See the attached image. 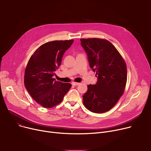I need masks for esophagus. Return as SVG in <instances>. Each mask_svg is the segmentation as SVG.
I'll return each mask as SVG.
<instances>
[{"mask_svg":"<svg viewBox=\"0 0 151 151\" xmlns=\"http://www.w3.org/2000/svg\"><path fill=\"white\" fill-rule=\"evenodd\" d=\"M71 84H72L73 86H78L80 84V83H76V82H73L72 83H71Z\"/></svg>","mask_w":151,"mask_h":151,"instance_id":"esophagus-1","label":"esophagus"}]
</instances>
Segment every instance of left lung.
Listing matches in <instances>:
<instances>
[{
    "label": "left lung",
    "instance_id": "8db88e82",
    "mask_svg": "<svg viewBox=\"0 0 151 151\" xmlns=\"http://www.w3.org/2000/svg\"><path fill=\"white\" fill-rule=\"evenodd\" d=\"M89 66L96 72V84L88 86L83 104L91 112L102 113L111 109L124 93L127 83V66L113 45L100 38L80 39Z\"/></svg>",
    "mask_w": 151,
    "mask_h": 151
}]
</instances>
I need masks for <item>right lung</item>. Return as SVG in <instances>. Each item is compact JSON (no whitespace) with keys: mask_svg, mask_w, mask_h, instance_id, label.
I'll return each instance as SVG.
<instances>
[{"mask_svg":"<svg viewBox=\"0 0 151 151\" xmlns=\"http://www.w3.org/2000/svg\"><path fill=\"white\" fill-rule=\"evenodd\" d=\"M73 40L47 42L34 52L25 70L24 86L31 97L44 108H52L62 101L71 87L55 81V71L60 65L63 54Z\"/></svg>","mask_w":151,"mask_h":151,"instance_id":"right-lung-1","label":"right lung"}]
</instances>
